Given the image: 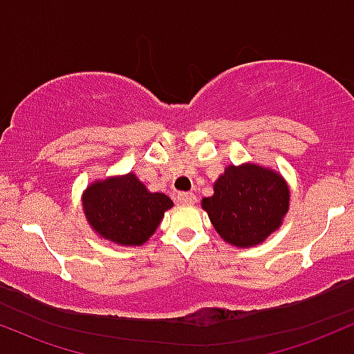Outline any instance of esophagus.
<instances>
[{
	"instance_id": "34e87169",
	"label": "esophagus",
	"mask_w": 354,
	"mask_h": 354,
	"mask_svg": "<svg viewBox=\"0 0 354 354\" xmlns=\"http://www.w3.org/2000/svg\"><path fill=\"white\" fill-rule=\"evenodd\" d=\"M178 201H180L181 205H193L196 201V196L193 195V193H180V195H178Z\"/></svg>"
}]
</instances>
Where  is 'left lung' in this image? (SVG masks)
<instances>
[{
  "label": "left lung",
  "instance_id": "1",
  "mask_svg": "<svg viewBox=\"0 0 354 354\" xmlns=\"http://www.w3.org/2000/svg\"><path fill=\"white\" fill-rule=\"evenodd\" d=\"M201 200L209 221L225 242L235 247L259 245L282 225L290 192L279 173L245 162L230 165Z\"/></svg>",
  "mask_w": 354,
  "mask_h": 354
}]
</instances>
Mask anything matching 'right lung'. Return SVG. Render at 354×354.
<instances>
[{
	"mask_svg": "<svg viewBox=\"0 0 354 354\" xmlns=\"http://www.w3.org/2000/svg\"><path fill=\"white\" fill-rule=\"evenodd\" d=\"M82 207L97 235L119 245H142L173 201L165 193L147 192L134 173H127L87 186Z\"/></svg>",
	"mask_w": 354,
	"mask_h": 354,
	"instance_id": "1",
	"label": "right lung"
}]
</instances>
